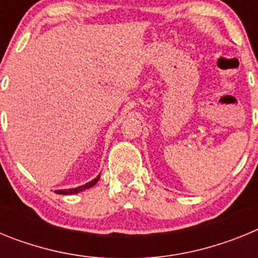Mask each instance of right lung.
I'll return each mask as SVG.
<instances>
[{
    "mask_svg": "<svg viewBox=\"0 0 258 258\" xmlns=\"http://www.w3.org/2000/svg\"><path fill=\"white\" fill-rule=\"evenodd\" d=\"M99 177H101V175H98L97 178H94V179H93V181L88 182V183H85V184H84V186H80V187L70 188V190H58V191H55V192L56 194H60V195H71V194H77V192H80V191H84V190H86V188L93 187V186H94V184L98 182Z\"/></svg>",
    "mask_w": 258,
    "mask_h": 258,
    "instance_id": "obj_1",
    "label": "right lung"
}]
</instances>
